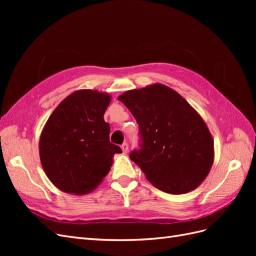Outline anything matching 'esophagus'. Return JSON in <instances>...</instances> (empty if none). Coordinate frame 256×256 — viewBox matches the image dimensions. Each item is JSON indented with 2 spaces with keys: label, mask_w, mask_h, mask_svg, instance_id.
<instances>
[{
  "label": "esophagus",
  "mask_w": 256,
  "mask_h": 256,
  "mask_svg": "<svg viewBox=\"0 0 256 256\" xmlns=\"http://www.w3.org/2000/svg\"><path fill=\"white\" fill-rule=\"evenodd\" d=\"M120 147H122V150L124 154H127L129 152V145L127 143H124Z\"/></svg>",
  "instance_id": "34e87169"
}]
</instances>
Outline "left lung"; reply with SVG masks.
Masks as SVG:
<instances>
[{"label": "left lung", "instance_id": "left-lung-1", "mask_svg": "<svg viewBox=\"0 0 256 256\" xmlns=\"http://www.w3.org/2000/svg\"><path fill=\"white\" fill-rule=\"evenodd\" d=\"M140 127L141 150L130 154L147 180L170 194H184L204 182L214 159L205 122L182 96L164 84L130 90L118 97Z\"/></svg>", "mask_w": 256, "mask_h": 256}]
</instances>
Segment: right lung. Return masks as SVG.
<instances>
[{"instance_id":"obj_1","label":"right lung","mask_w":256,"mask_h":256,"mask_svg":"<svg viewBox=\"0 0 256 256\" xmlns=\"http://www.w3.org/2000/svg\"><path fill=\"white\" fill-rule=\"evenodd\" d=\"M111 95L79 90L62 102L44 126L40 157L44 171L58 189L76 196L95 190L110 172L120 147L110 142L104 115Z\"/></svg>"}]
</instances>
